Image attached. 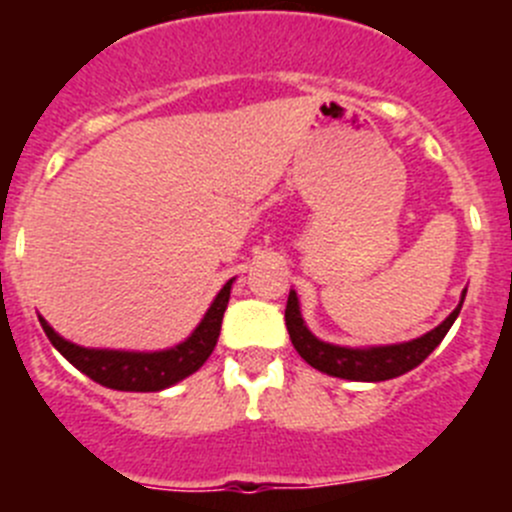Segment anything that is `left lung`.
Returning <instances> with one entry per match:
<instances>
[{
    "label": "left lung",
    "mask_w": 512,
    "mask_h": 512,
    "mask_svg": "<svg viewBox=\"0 0 512 512\" xmlns=\"http://www.w3.org/2000/svg\"><path fill=\"white\" fill-rule=\"evenodd\" d=\"M467 295V292H464ZM464 295H461L459 307L451 312L449 318L443 320L438 328L431 333L415 338L408 343H397V346H377V348H343L333 346V343H323L312 336L305 328L300 315V305H297V295L289 292L287 310H284V320H287L289 341L297 348V354L315 366L318 372L330 374V377L351 379V382H384V379H395L400 374L410 372L423 359H428L433 348L443 341V336L449 333L454 325L456 315H459L461 305H464Z\"/></svg>",
    "instance_id": "8db88e82"
}]
</instances>
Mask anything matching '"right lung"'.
<instances>
[{
	"instance_id": "right-lung-1",
	"label": "right lung",
	"mask_w": 512,
	"mask_h": 512,
	"mask_svg": "<svg viewBox=\"0 0 512 512\" xmlns=\"http://www.w3.org/2000/svg\"><path fill=\"white\" fill-rule=\"evenodd\" d=\"M230 279L215 302L207 310L205 320L197 325L192 336L169 351H156V354H133V351H97V348H81L76 343L63 341L51 325L40 318L45 336L53 346L61 351L79 372L87 374L94 382L110 387V390L122 392H158L171 387L179 379L189 377L210 359L215 348L220 325H223L225 307L230 300Z\"/></svg>"
}]
</instances>
